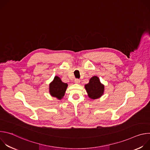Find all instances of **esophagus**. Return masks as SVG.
Segmentation results:
<instances>
[{
  "label": "esophagus",
  "instance_id": "1",
  "mask_svg": "<svg viewBox=\"0 0 150 150\" xmlns=\"http://www.w3.org/2000/svg\"><path fill=\"white\" fill-rule=\"evenodd\" d=\"M74 81H75V83H79L80 82V80L79 79H78V78L75 79Z\"/></svg>",
  "mask_w": 150,
  "mask_h": 150
}]
</instances>
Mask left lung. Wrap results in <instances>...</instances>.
<instances>
[{
  "label": "left lung",
  "mask_w": 150,
  "mask_h": 150,
  "mask_svg": "<svg viewBox=\"0 0 150 150\" xmlns=\"http://www.w3.org/2000/svg\"><path fill=\"white\" fill-rule=\"evenodd\" d=\"M89 97L92 99H96L100 97L104 93V86L101 83L99 78L94 76L90 79L88 83L85 85Z\"/></svg>",
  "instance_id": "obj_1"
}]
</instances>
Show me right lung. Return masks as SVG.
I'll use <instances>...</instances> for the list:
<instances>
[{
    "instance_id": "right-lung-1",
    "label": "right lung",
    "mask_w": 150,
    "mask_h": 150,
    "mask_svg": "<svg viewBox=\"0 0 150 150\" xmlns=\"http://www.w3.org/2000/svg\"><path fill=\"white\" fill-rule=\"evenodd\" d=\"M49 86L51 96L56 97L59 100H61L65 95L68 84L63 82L58 76H55L53 81L50 84Z\"/></svg>"
}]
</instances>
